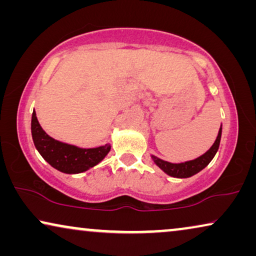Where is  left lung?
<instances>
[{
  "label": "left lung",
  "instance_id": "obj_1",
  "mask_svg": "<svg viewBox=\"0 0 256 256\" xmlns=\"http://www.w3.org/2000/svg\"><path fill=\"white\" fill-rule=\"evenodd\" d=\"M222 126H220L218 136H216L214 143H213L211 148H210L205 154H202V156L197 157V158L186 160L183 163H170L166 160H163L158 158V157L152 155V158L154 163L160 168V170H163L166 174H169L171 177L176 178H188L194 174H198L199 171H202L205 166H208V163L213 160V157L216 156V152L219 149L220 140H222Z\"/></svg>",
  "mask_w": 256,
  "mask_h": 256
}]
</instances>
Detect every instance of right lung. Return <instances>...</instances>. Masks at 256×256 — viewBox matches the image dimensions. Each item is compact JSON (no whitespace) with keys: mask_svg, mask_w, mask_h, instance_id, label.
<instances>
[{"mask_svg":"<svg viewBox=\"0 0 256 256\" xmlns=\"http://www.w3.org/2000/svg\"><path fill=\"white\" fill-rule=\"evenodd\" d=\"M31 135L40 156L54 169L70 174L84 172L96 166L107 156L112 146L107 143L96 148H79L54 140L40 127L34 110L31 118Z\"/></svg>","mask_w":256,"mask_h":256,"instance_id":"add662e5","label":"right lung"}]
</instances>
